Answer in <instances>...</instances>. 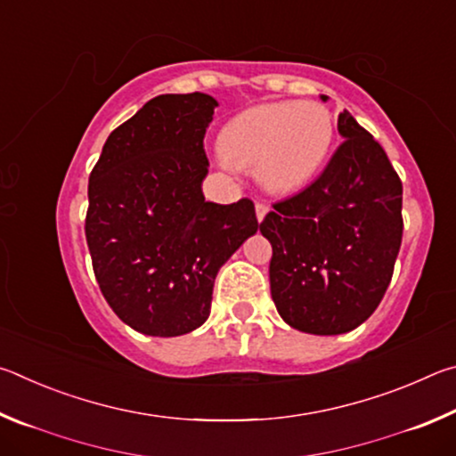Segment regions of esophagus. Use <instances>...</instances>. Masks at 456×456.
I'll return each mask as SVG.
<instances>
[{
  "instance_id": "esophagus-1",
  "label": "esophagus",
  "mask_w": 456,
  "mask_h": 456,
  "mask_svg": "<svg viewBox=\"0 0 456 456\" xmlns=\"http://www.w3.org/2000/svg\"><path fill=\"white\" fill-rule=\"evenodd\" d=\"M267 213H269V207L265 203H261V200H259V203H256V215H257V221L259 223L265 219Z\"/></svg>"
}]
</instances>
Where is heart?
<instances>
[{
	"label": "heart",
	"mask_w": 456,
	"mask_h": 456,
	"mask_svg": "<svg viewBox=\"0 0 456 456\" xmlns=\"http://www.w3.org/2000/svg\"><path fill=\"white\" fill-rule=\"evenodd\" d=\"M334 138V120L318 102H272L247 108L223 126L221 157L251 168L261 187L293 192L320 171Z\"/></svg>",
	"instance_id": "b5f03b06"
}]
</instances>
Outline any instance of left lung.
I'll list each match as a JSON object with an SVG mask.
<instances>
[{"instance_id":"obj_1","label":"left lung","mask_w":456,"mask_h":456,"mask_svg":"<svg viewBox=\"0 0 456 456\" xmlns=\"http://www.w3.org/2000/svg\"><path fill=\"white\" fill-rule=\"evenodd\" d=\"M338 133L346 141L323 173L275 203L259 225L273 249L269 283L277 312L315 336L346 334L374 314L403 243L395 167L348 110L338 117Z\"/></svg>"}]
</instances>
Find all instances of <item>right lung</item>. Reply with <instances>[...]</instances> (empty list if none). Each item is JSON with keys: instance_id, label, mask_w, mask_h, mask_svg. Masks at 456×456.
Returning a JSON list of instances; mask_svg holds the SVG:
<instances>
[{"instance_id": "right-lung-1", "label": "right lung", "mask_w": 456, "mask_h": 456, "mask_svg": "<svg viewBox=\"0 0 456 456\" xmlns=\"http://www.w3.org/2000/svg\"><path fill=\"white\" fill-rule=\"evenodd\" d=\"M217 100L160 94L112 130L88 181L86 241L100 291L146 336L203 326L221 265L256 235L249 199L205 200L203 149Z\"/></svg>"}]
</instances>
